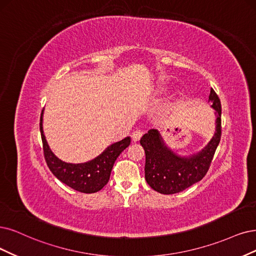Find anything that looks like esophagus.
<instances>
[{
  "mask_svg": "<svg viewBox=\"0 0 256 256\" xmlns=\"http://www.w3.org/2000/svg\"><path fill=\"white\" fill-rule=\"evenodd\" d=\"M144 135V130H136L133 132V134H132V138H133L134 141L139 140L141 137Z\"/></svg>",
  "mask_w": 256,
  "mask_h": 256,
  "instance_id": "34e87169",
  "label": "esophagus"
}]
</instances>
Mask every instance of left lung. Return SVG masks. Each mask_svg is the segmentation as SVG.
Here are the masks:
<instances>
[{
	"mask_svg": "<svg viewBox=\"0 0 256 256\" xmlns=\"http://www.w3.org/2000/svg\"><path fill=\"white\" fill-rule=\"evenodd\" d=\"M209 100L217 114L216 133L208 146L197 155L180 158L162 144L157 130H150L140 139L146 152V180L153 190L162 194L179 193L202 180L213 160L222 137V104L218 94L211 88Z\"/></svg>",
	"mask_w": 256,
	"mask_h": 256,
	"instance_id": "1",
	"label": "left lung"
}]
</instances>
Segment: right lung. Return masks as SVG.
Masks as SVG:
<instances>
[{
    "instance_id": "obj_1",
    "label": "right lung",
    "mask_w": 256,
    "mask_h": 256,
    "mask_svg": "<svg viewBox=\"0 0 256 256\" xmlns=\"http://www.w3.org/2000/svg\"><path fill=\"white\" fill-rule=\"evenodd\" d=\"M40 132L43 144V153L47 166L52 173L66 186L81 193H96L108 182L110 172L116 159L130 144L126 137L119 142L110 146L104 152L88 162L66 164L56 158L46 142L42 128V114L40 118Z\"/></svg>"
}]
</instances>
